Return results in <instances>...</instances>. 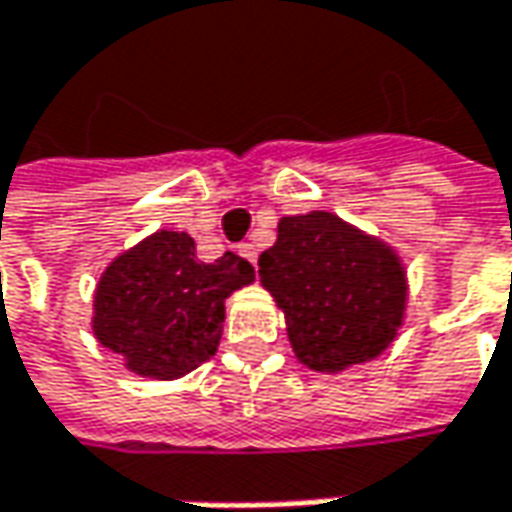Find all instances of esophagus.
<instances>
[{
	"instance_id": "obj_1",
	"label": "esophagus",
	"mask_w": 512,
	"mask_h": 512,
	"mask_svg": "<svg viewBox=\"0 0 512 512\" xmlns=\"http://www.w3.org/2000/svg\"><path fill=\"white\" fill-rule=\"evenodd\" d=\"M239 253H242L244 259H247V262H250V265H256V256H259V250H256V244H242V247H239Z\"/></svg>"
}]
</instances>
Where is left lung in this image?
<instances>
[{
    "mask_svg": "<svg viewBox=\"0 0 512 512\" xmlns=\"http://www.w3.org/2000/svg\"><path fill=\"white\" fill-rule=\"evenodd\" d=\"M259 279L285 311L296 357L314 371L374 360L403 325L397 253L334 213L282 218L276 244L259 256Z\"/></svg>",
    "mask_w": 512,
    "mask_h": 512,
    "instance_id": "left-lung-1",
    "label": "left lung"
}]
</instances>
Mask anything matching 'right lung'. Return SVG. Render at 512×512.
Listing matches in <instances>:
<instances>
[{"instance_id":"obj_1","label":"right lung","mask_w":512,"mask_h":512,"mask_svg":"<svg viewBox=\"0 0 512 512\" xmlns=\"http://www.w3.org/2000/svg\"><path fill=\"white\" fill-rule=\"evenodd\" d=\"M253 279V265L242 256L198 262L187 233L158 230L100 276L91 328L129 371L175 380L216 354L224 299Z\"/></svg>"}]
</instances>
